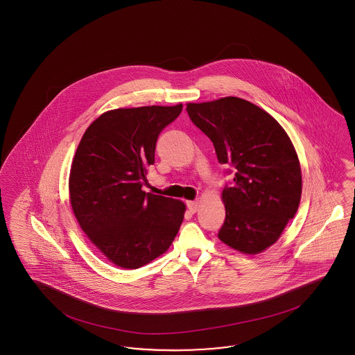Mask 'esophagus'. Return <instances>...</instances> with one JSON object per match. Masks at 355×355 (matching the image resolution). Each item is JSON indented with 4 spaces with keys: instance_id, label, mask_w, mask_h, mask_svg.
Here are the masks:
<instances>
[{
    "instance_id": "obj_1",
    "label": "esophagus",
    "mask_w": 355,
    "mask_h": 355,
    "mask_svg": "<svg viewBox=\"0 0 355 355\" xmlns=\"http://www.w3.org/2000/svg\"><path fill=\"white\" fill-rule=\"evenodd\" d=\"M187 207L191 213H196L198 210V202L197 201H188Z\"/></svg>"
}]
</instances>
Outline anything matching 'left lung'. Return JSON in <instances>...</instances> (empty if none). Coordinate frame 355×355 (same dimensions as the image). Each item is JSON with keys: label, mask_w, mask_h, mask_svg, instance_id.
Masks as SVG:
<instances>
[{"label": "left lung", "mask_w": 355, "mask_h": 355, "mask_svg": "<svg viewBox=\"0 0 355 355\" xmlns=\"http://www.w3.org/2000/svg\"><path fill=\"white\" fill-rule=\"evenodd\" d=\"M190 121L211 141L218 162L233 173L223 190L225 221L218 239L233 250H267L293 218L302 196V171L292 142L268 112L228 96L189 103Z\"/></svg>", "instance_id": "left-lung-1"}]
</instances>
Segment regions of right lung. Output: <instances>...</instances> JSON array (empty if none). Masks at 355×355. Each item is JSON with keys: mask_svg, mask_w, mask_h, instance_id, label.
I'll list each match as a JSON object with an SVG mask.
<instances>
[{"mask_svg": "<svg viewBox=\"0 0 355 355\" xmlns=\"http://www.w3.org/2000/svg\"><path fill=\"white\" fill-rule=\"evenodd\" d=\"M182 105L118 108L85 130L69 174L75 217L115 266L135 270L166 252L182 224L185 204L146 193L161 131Z\"/></svg>", "mask_w": 355, "mask_h": 355, "instance_id": "1", "label": "right lung"}]
</instances>
